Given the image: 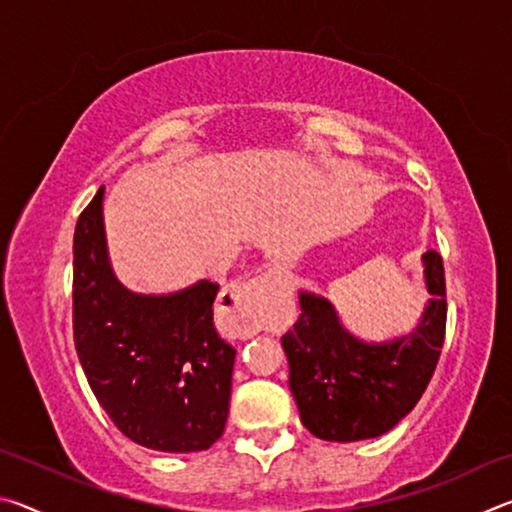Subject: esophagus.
<instances>
[{
	"label": "esophagus",
	"instance_id": "34e87169",
	"mask_svg": "<svg viewBox=\"0 0 512 512\" xmlns=\"http://www.w3.org/2000/svg\"><path fill=\"white\" fill-rule=\"evenodd\" d=\"M280 287L277 273H259L223 291L219 323L230 339H250L264 327V316L273 293Z\"/></svg>",
	"mask_w": 512,
	"mask_h": 512
}]
</instances>
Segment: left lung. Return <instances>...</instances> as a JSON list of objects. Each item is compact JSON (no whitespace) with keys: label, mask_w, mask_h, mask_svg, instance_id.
Here are the masks:
<instances>
[{"label":"left lung","mask_w":512,"mask_h":512,"mask_svg":"<svg viewBox=\"0 0 512 512\" xmlns=\"http://www.w3.org/2000/svg\"><path fill=\"white\" fill-rule=\"evenodd\" d=\"M422 266L431 298L418 325L379 343L354 336L325 296L300 291L302 314L282 336V348L300 420L316 438H377L418 404L436 370L447 320L443 257L427 250Z\"/></svg>","instance_id":"obj_1"}]
</instances>
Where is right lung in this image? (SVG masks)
<instances>
[{"instance_id":"obj_1","label":"right lung","mask_w":512,"mask_h":512,"mask_svg":"<svg viewBox=\"0 0 512 512\" xmlns=\"http://www.w3.org/2000/svg\"><path fill=\"white\" fill-rule=\"evenodd\" d=\"M219 284L137 293L112 271L103 187L74 230V343L108 418L155 452H201L221 438L237 350L214 329Z\"/></svg>"}]
</instances>
